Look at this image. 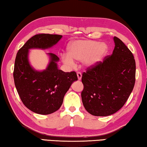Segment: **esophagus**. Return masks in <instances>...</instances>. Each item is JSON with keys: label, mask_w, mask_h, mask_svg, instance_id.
<instances>
[{"label": "esophagus", "mask_w": 147, "mask_h": 147, "mask_svg": "<svg viewBox=\"0 0 147 147\" xmlns=\"http://www.w3.org/2000/svg\"><path fill=\"white\" fill-rule=\"evenodd\" d=\"M77 76H78V79L79 80H81V78H82V74L80 72H77Z\"/></svg>", "instance_id": "obj_1"}]
</instances>
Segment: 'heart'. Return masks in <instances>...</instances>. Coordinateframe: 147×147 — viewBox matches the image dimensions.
I'll return each mask as SVG.
<instances>
[{"instance_id": "b5f03b06", "label": "heart", "mask_w": 147, "mask_h": 147, "mask_svg": "<svg viewBox=\"0 0 147 147\" xmlns=\"http://www.w3.org/2000/svg\"><path fill=\"white\" fill-rule=\"evenodd\" d=\"M107 52V46L104 43L91 40H78L69 44L68 55L61 56L65 63L74 64V60L83 61L85 66L94 67L101 61Z\"/></svg>"}]
</instances>
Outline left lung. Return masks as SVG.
Here are the masks:
<instances>
[{
	"label": "left lung",
	"instance_id": "1",
	"mask_svg": "<svg viewBox=\"0 0 147 147\" xmlns=\"http://www.w3.org/2000/svg\"><path fill=\"white\" fill-rule=\"evenodd\" d=\"M113 54L84 72L81 93L84 107L91 115H113L124 105L136 82V61L123 42L114 37Z\"/></svg>",
	"mask_w": 147,
	"mask_h": 147
}]
</instances>
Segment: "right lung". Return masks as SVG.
<instances>
[{"label":"right lung","instance_id":"1","mask_svg":"<svg viewBox=\"0 0 147 147\" xmlns=\"http://www.w3.org/2000/svg\"><path fill=\"white\" fill-rule=\"evenodd\" d=\"M62 38L59 34L40 33L31 37L17 53L13 69V79L20 97L24 105L34 113L50 115L57 111L66 92L74 81L76 72H63L58 69L59 57L48 53L50 62L42 72L32 68L28 61L29 50L52 47Z\"/></svg>","mask_w":147,"mask_h":147}]
</instances>
